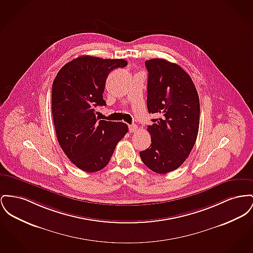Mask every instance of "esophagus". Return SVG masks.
<instances>
[{
	"instance_id": "1",
	"label": "esophagus",
	"mask_w": 253,
	"mask_h": 253,
	"mask_svg": "<svg viewBox=\"0 0 253 253\" xmlns=\"http://www.w3.org/2000/svg\"><path fill=\"white\" fill-rule=\"evenodd\" d=\"M137 130V126L136 125H129V131H130V133H134Z\"/></svg>"
}]
</instances>
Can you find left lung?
Listing matches in <instances>:
<instances>
[{
  "label": "left lung",
  "mask_w": 253,
  "mask_h": 253,
  "mask_svg": "<svg viewBox=\"0 0 253 253\" xmlns=\"http://www.w3.org/2000/svg\"><path fill=\"white\" fill-rule=\"evenodd\" d=\"M147 109L160 119L147 130L151 145L139 152L149 169L166 174L178 168L189 156L200 124V100L189 75L167 60H147Z\"/></svg>",
  "instance_id": "left-lung-1"
}]
</instances>
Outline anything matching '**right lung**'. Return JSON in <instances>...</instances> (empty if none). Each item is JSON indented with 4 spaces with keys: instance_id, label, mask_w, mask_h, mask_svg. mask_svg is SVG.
Listing matches in <instances>:
<instances>
[{
    "instance_id": "1",
    "label": "right lung",
    "mask_w": 253,
    "mask_h": 253,
    "mask_svg": "<svg viewBox=\"0 0 253 253\" xmlns=\"http://www.w3.org/2000/svg\"><path fill=\"white\" fill-rule=\"evenodd\" d=\"M127 64L124 59L79 56L64 65L52 83L51 109L58 142L83 171L103 169L128 132L123 122L98 121L94 110L106 105L102 94L110 72Z\"/></svg>"
}]
</instances>
